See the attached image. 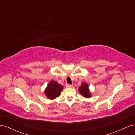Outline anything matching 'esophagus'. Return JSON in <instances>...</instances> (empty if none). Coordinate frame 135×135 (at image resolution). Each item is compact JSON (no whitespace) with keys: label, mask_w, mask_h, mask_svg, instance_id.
<instances>
[{"label":"esophagus","mask_w":135,"mask_h":135,"mask_svg":"<svg viewBox=\"0 0 135 135\" xmlns=\"http://www.w3.org/2000/svg\"><path fill=\"white\" fill-rule=\"evenodd\" d=\"M66 87H73V85L69 84H66Z\"/></svg>","instance_id":"1"}]
</instances>
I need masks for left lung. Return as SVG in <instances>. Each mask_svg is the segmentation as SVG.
<instances>
[{
	"label": "left lung",
	"mask_w": 135,
	"mask_h": 135,
	"mask_svg": "<svg viewBox=\"0 0 135 135\" xmlns=\"http://www.w3.org/2000/svg\"><path fill=\"white\" fill-rule=\"evenodd\" d=\"M79 91L81 95L84 97L89 98L91 96L90 91L88 88V85L86 83H82L81 86L79 87Z\"/></svg>",
	"instance_id": "left-lung-1"
}]
</instances>
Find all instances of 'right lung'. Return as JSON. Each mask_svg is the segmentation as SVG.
<instances>
[{"label":"right lung","instance_id":"obj_1","mask_svg":"<svg viewBox=\"0 0 135 135\" xmlns=\"http://www.w3.org/2000/svg\"><path fill=\"white\" fill-rule=\"evenodd\" d=\"M63 89L62 85L52 80L49 82L47 88L44 91L46 96L51 100L56 99L60 95V93Z\"/></svg>","mask_w":135,"mask_h":135}]
</instances>
